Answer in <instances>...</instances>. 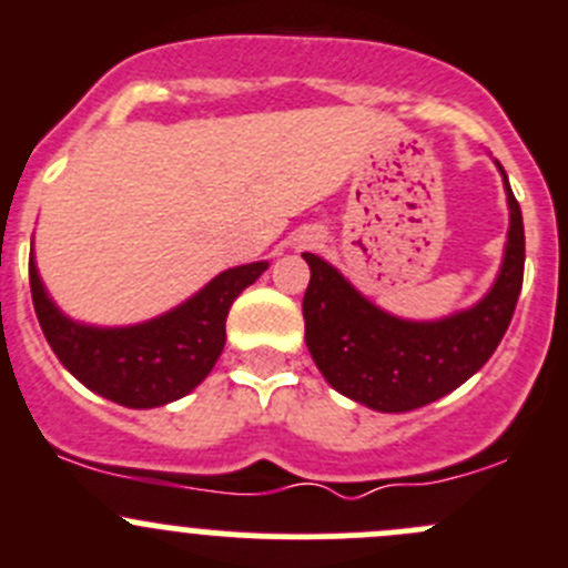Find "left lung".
<instances>
[{
  "mask_svg": "<svg viewBox=\"0 0 568 568\" xmlns=\"http://www.w3.org/2000/svg\"><path fill=\"white\" fill-rule=\"evenodd\" d=\"M505 178L510 231L505 262L490 293L477 306L443 321H402L356 293L343 273L315 253L304 295L306 345L343 396L379 413H409L471 379L505 337L524 281V223L518 200Z\"/></svg>",
  "mask_w": 568,
  "mask_h": 568,
  "instance_id": "obj_1",
  "label": "left lung"
}]
</instances>
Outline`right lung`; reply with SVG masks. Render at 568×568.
Returning a JSON list of instances; mask_svg holds the SVG:
<instances>
[{"label":"right lung","instance_id":"obj_1","mask_svg":"<svg viewBox=\"0 0 568 568\" xmlns=\"http://www.w3.org/2000/svg\"><path fill=\"white\" fill-rule=\"evenodd\" d=\"M267 262L231 267L186 304L148 323L97 328L74 323L52 304L30 256V293L38 323L63 368L89 390L133 409L164 407L212 374L225 345V317Z\"/></svg>","mask_w":568,"mask_h":568}]
</instances>
